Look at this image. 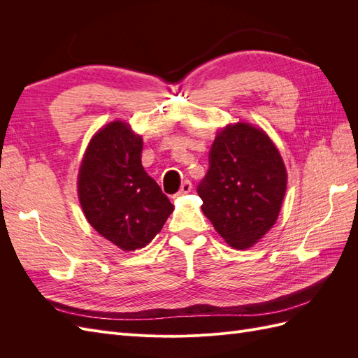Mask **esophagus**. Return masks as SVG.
Returning a JSON list of instances; mask_svg holds the SVG:
<instances>
[{"mask_svg": "<svg viewBox=\"0 0 358 358\" xmlns=\"http://www.w3.org/2000/svg\"><path fill=\"white\" fill-rule=\"evenodd\" d=\"M191 189H192V183L187 179V180H183L182 182V185H180V189H179V192L176 194V197H180V196H183V194H188V192H191Z\"/></svg>", "mask_w": 358, "mask_h": 358, "instance_id": "34e87169", "label": "esophagus"}]
</instances>
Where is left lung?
Masks as SVG:
<instances>
[{"mask_svg":"<svg viewBox=\"0 0 358 358\" xmlns=\"http://www.w3.org/2000/svg\"><path fill=\"white\" fill-rule=\"evenodd\" d=\"M285 189V166L272 140L243 122L216 136L197 187L203 213L236 249L252 246L272 229Z\"/></svg>","mask_w":358,"mask_h":358,"instance_id":"obj_1","label":"left lung"}]
</instances>
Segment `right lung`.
Listing matches in <instances>:
<instances>
[{"label": "right lung", "mask_w": 358, "mask_h": 358, "mask_svg": "<svg viewBox=\"0 0 358 358\" xmlns=\"http://www.w3.org/2000/svg\"><path fill=\"white\" fill-rule=\"evenodd\" d=\"M142 137L116 121L96 133L79 171L86 220L124 251L143 248L161 231L173 204L142 166Z\"/></svg>", "instance_id": "add662e5"}]
</instances>
